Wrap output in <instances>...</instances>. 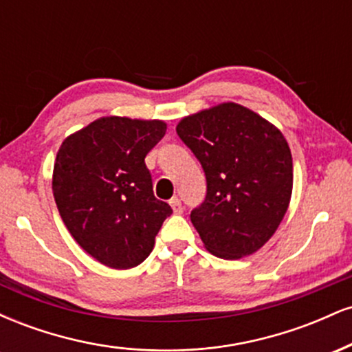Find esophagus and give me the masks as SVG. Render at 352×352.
<instances>
[{
    "instance_id": "34e87169",
    "label": "esophagus",
    "mask_w": 352,
    "mask_h": 352,
    "mask_svg": "<svg viewBox=\"0 0 352 352\" xmlns=\"http://www.w3.org/2000/svg\"><path fill=\"white\" fill-rule=\"evenodd\" d=\"M168 204H170L173 213H177V215L184 212V205H182V201H180L179 197H173V199H170V201H168Z\"/></svg>"
}]
</instances>
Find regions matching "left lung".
<instances>
[{
  "mask_svg": "<svg viewBox=\"0 0 352 352\" xmlns=\"http://www.w3.org/2000/svg\"><path fill=\"white\" fill-rule=\"evenodd\" d=\"M177 134L207 177V197L190 213L205 248L225 260L258 252L292 199L293 159L285 135L235 102L184 117Z\"/></svg>",
  "mask_w": 352,
  "mask_h": 352,
  "instance_id": "8db88e82",
  "label": "left lung"
}]
</instances>
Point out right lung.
Instances as JSON below:
<instances>
[{
    "label": "right lung",
    "instance_id": "add662e5",
    "mask_svg": "<svg viewBox=\"0 0 352 352\" xmlns=\"http://www.w3.org/2000/svg\"><path fill=\"white\" fill-rule=\"evenodd\" d=\"M164 120L100 117L64 139L56 155L52 193L80 248L116 270L140 265L170 217L153 195L145 155L165 135Z\"/></svg>",
    "mask_w": 352,
    "mask_h": 352
}]
</instances>
